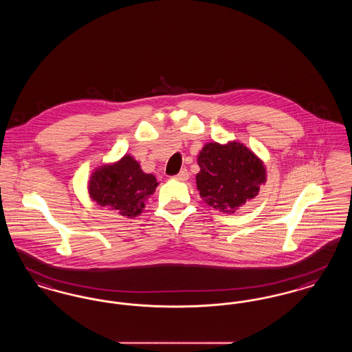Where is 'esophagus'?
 <instances>
[{
    "label": "esophagus",
    "instance_id": "esophagus-1",
    "mask_svg": "<svg viewBox=\"0 0 352 352\" xmlns=\"http://www.w3.org/2000/svg\"><path fill=\"white\" fill-rule=\"evenodd\" d=\"M175 179H177V181H181V182L187 181V179H188V173H187V170L182 168V170L175 175Z\"/></svg>",
    "mask_w": 352,
    "mask_h": 352
}]
</instances>
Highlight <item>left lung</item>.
<instances>
[{
  "mask_svg": "<svg viewBox=\"0 0 352 352\" xmlns=\"http://www.w3.org/2000/svg\"><path fill=\"white\" fill-rule=\"evenodd\" d=\"M197 188L201 199L224 214H234L267 184L264 161L239 141L207 142L198 154Z\"/></svg>",
  "mask_w": 352,
  "mask_h": 352,
  "instance_id": "1",
  "label": "left lung"
}]
</instances>
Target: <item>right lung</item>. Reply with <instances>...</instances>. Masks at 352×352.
Returning a JSON list of instances; mask_svg holds the SVG:
<instances>
[{
    "label": "right lung",
    "mask_w": 352,
    "mask_h": 352,
    "mask_svg": "<svg viewBox=\"0 0 352 352\" xmlns=\"http://www.w3.org/2000/svg\"><path fill=\"white\" fill-rule=\"evenodd\" d=\"M158 184L155 175L145 173L131 154H124L118 161L94 168L87 188L98 206L134 219L144 212Z\"/></svg>",
    "instance_id": "right-lung-1"
}]
</instances>
